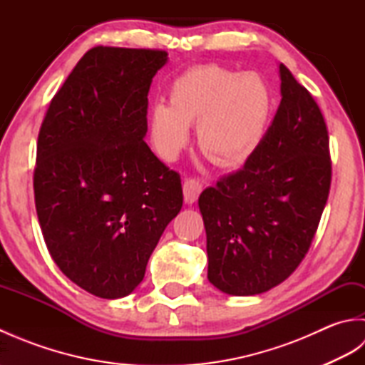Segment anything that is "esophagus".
Here are the masks:
<instances>
[{
    "instance_id": "1",
    "label": "esophagus",
    "mask_w": 365,
    "mask_h": 365,
    "mask_svg": "<svg viewBox=\"0 0 365 365\" xmlns=\"http://www.w3.org/2000/svg\"><path fill=\"white\" fill-rule=\"evenodd\" d=\"M200 191H202V183H200L197 178H187L183 182V197L187 204H195Z\"/></svg>"
}]
</instances>
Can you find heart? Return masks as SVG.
<instances>
[{
  "mask_svg": "<svg viewBox=\"0 0 365 365\" xmlns=\"http://www.w3.org/2000/svg\"><path fill=\"white\" fill-rule=\"evenodd\" d=\"M169 105L147 115V136L161 160L174 161L196 125L197 145L220 166H237L260 145L273 113V92L259 73L199 66L170 83Z\"/></svg>",
  "mask_w": 365,
  "mask_h": 365,
  "instance_id": "heart-1",
  "label": "heart"
}]
</instances>
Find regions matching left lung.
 <instances>
[{"label": "left lung", "instance_id": "1", "mask_svg": "<svg viewBox=\"0 0 365 365\" xmlns=\"http://www.w3.org/2000/svg\"><path fill=\"white\" fill-rule=\"evenodd\" d=\"M281 105L237 173L202 191L208 281L235 297L268 292L304 259L331 187L329 138L309 91L284 64Z\"/></svg>", "mask_w": 365, "mask_h": 365}]
</instances>
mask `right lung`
<instances>
[{
    "mask_svg": "<svg viewBox=\"0 0 365 365\" xmlns=\"http://www.w3.org/2000/svg\"><path fill=\"white\" fill-rule=\"evenodd\" d=\"M163 50L94 46L53 97L37 139L34 200L59 269L98 298L127 297L183 204L144 143Z\"/></svg>",
    "mask_w": 365,
    "mask_h": 365,
    "instance_id": "add662e5",
    "label": "right lung"
}]
</instances>
